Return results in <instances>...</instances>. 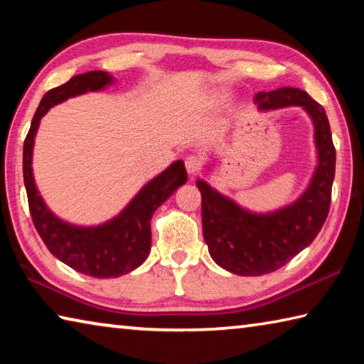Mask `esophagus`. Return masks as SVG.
Listing matches in <instances>:
<instances>
[{
  "instance_id": "obj_1",
  "label": "esophagus",
  "mask_w": 364,
  "mask_h": 364,
  "mask_svg": "<svg viewBox=\"0 0 364 364\" xmlns=\"http://www.w3.org/2000/svg\"><path fill=\"white\" fill-rule=\"evenodd\" d=\"M184 165H186L188 173L189 175H194V173H197V171L200 170L202 160L199 157H196V156H189L186 160H184Z\"/></svg>"
}]
</instances>
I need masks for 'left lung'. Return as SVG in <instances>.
I'll use <instances>...</instances> for the list:
<instances>
[{
	"label": "left lung",
	"mask_w": 364,
	"mask_h": 364,
	"mask_svg": "<svg viewBox=\"0 0 364 364\" xmlns=\"http://www.w3.org/2000/svg\"><path fill=\"white\" fill-rule=\"evenodd\" d=\"M260 110L301 106L315 125L318 167L310 184L294 204L271 213H252L221 196L204 180L202 231L215 263L239 276H262L279 269L313 242L331 205L336 173V147L323 106L299 88H279L255 95Z\"/></svg>",
	"instance_id": "obj_1"
}]
</instances>
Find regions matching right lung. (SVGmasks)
<instances>
[{
	"label": "right lung",
	"mask_w": 364,
	"mask_h": 364,
	"mask_svg": "<svg viewBox=\"0 0 364 364\" xmlns=\"http://www.w3.org/2000/svg\"><path fill=\"white\" fill-rule=\"evenodd\" d=\"M110 83L112 77L107 72L93 70L72 77L67 83L49 90L36 109L23 143V183L36 231L54 257L78 273L93 278H117L130 273L146 260L151 250L154 212L173 194V191L188 181L183 160H176L147 183L119 217L100 226H73L49 212L35 186L32 173L33 143L41 117L69 97L86 91H100Z\"/></svg>",
	"instance_id": "add662e5"
}]
</instances>
